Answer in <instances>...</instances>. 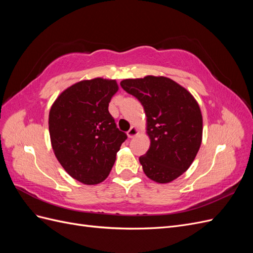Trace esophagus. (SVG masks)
I'll list each match as a JSON object with an SVG mask.
<instances>
[{"mask_svg": "<svg viewBox=\"0 0 253 253\" xmlns=\"http://www.w3.org/2000/svg\"><path fill=\"white\" fill-rule=\"evenodd\" d=\"M137 134H138V128H137L136 126H132L126 132V135H127L128 138H133V137H135Z\"/></svg>", "mask_w": 253, "mask_h": 253, "instance_id": "34e87169", "label": "esophagus"}]
</instances>
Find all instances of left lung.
Instances as JSON below:
<instances>
[{"mask_svg": "<svg viewBox=\"0 0 253 253\" xmlns=\"http://www.w3.org/2000/svg\"><path fill=\"white\" fill-rule=\"evenodd\" d=\"M120 85L138 99L147 116L151 144L139 157L144 174L159 183L177 178L189 169L201 147L200 105L185 87L166 77L126 79Z\"/></svg>", "mask_w": 253, "mask_h": 253, "instance_id": "1", "label": "left lung"}]
</instances>
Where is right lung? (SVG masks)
I'll return each mask as SVG.
<instances>
[{
  "mask_svg": "<svg viewBox=\"0 0 253 253\" xmlns=\"http://www.w3.org/2000/svg\"><path fill=\"white\" fill-rule=\"evenodd\" d=\"M117 90L115 80H83L62 91L49 111L50 141L58 162L84 185L108 177L127 138L109 112Z\"/></svg>",
  "mask_w": 253,
  "mask_h": 253,
  "instance_id": "1",
  "label": "right lung"
}]
</instances>
